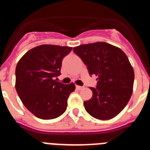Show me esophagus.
<instances>
[{
  "label": "esophagus",
  "mask_w": 150,
  "mask_h": 150,
  "mask_svg": "<svg viewBox=\"0 0 150 150\" xmlns=\"http://www.w3.org/2000/svg\"><path fill=\"white\" fill-rule=\"evenodd\" d=\"M76 89L77 90H81L82 89H83V86H76Z\"/></svg>",
  "instance_id": "esophagus-1"
}]
</instances>
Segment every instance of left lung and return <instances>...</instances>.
Wrapping results in <instances>:
<instances>
[{"label": "left lung", "instance_id": "left-lung-1", "mask_svg": "<svg viewBox=\"0 0 150 150\" xmlns=\"http://www.w3.org/2000/svg\"><path fill=\"white\" fill-rule=\"evenodd\" d=\"M73 51L86 65L90 76L96 75V87H90L93 97L84 102L93 117L109 120L125 108L132 95L134 72L122 50L106 42L81 45Z\"/></svg>", "mask_w": 150, "mask_h": 150}]
</instances>
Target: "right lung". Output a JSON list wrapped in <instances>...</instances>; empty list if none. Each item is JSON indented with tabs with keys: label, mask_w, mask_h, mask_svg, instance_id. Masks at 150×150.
Masks as SVG:
<instances>
[{
	"label": "right lung",
	"mask_w": 150,
	"mask_h": 150,
	"mask_svg": "<svg viewBox=\"0 0 150 150\" xmlns=\"http://www.w3.org/2000/svg\"><path fill=\"white\" fill-rule=\"evenodd\" d=\"M71 50L67 46H37L16 65V93L25 108L38 118H56L66 111L67 98L75 85L61 83L55 77L61 75L63 59Z\"/></svg>",
	"instance_id": "obj_1"
}]
</instances>
